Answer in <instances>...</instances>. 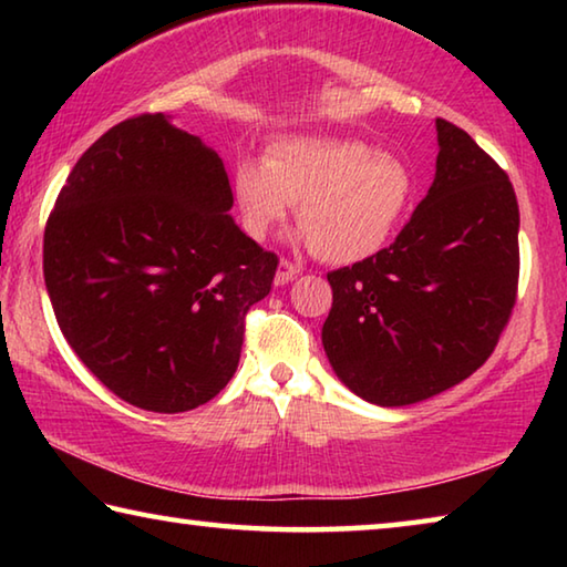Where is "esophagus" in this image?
<instances>
[{"mask_svg": "<svg viewBox=\"0 0 567 567\" xmlns=\"http://www.w3.org/2000/svg\"><path fill=\"white\" fill-rule=\"evenodd\" d=\"M300 275V265L295 262H287L282 260L280 267H277V275H275V285H287L290 280H295V277Z\"/></svg>", "mask_w": 567, "mask_h": 567, "instance_id": "34e87169", "label": "esophagus"}]
</instances>
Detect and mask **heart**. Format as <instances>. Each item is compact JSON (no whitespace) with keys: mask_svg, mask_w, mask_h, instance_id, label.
Masks as SVG:
<instances>
[{"mask_svg":"<svg viewBox=\"0 0 567 567\" xmlns=\"http://www.w3.org/2000/svg\"><path fill=\"white\" fill-rule=\"evenodd\" d=\"M415 179L395 155L358 140L287 137L265 162L235 169V197L245 233L262 243L290 207L324 262L348 265L388 245L405 217Z\"/></svg>","mask_w":567,"mask_h":567,"instance_id":"b5f03b06","label":"heart"}]
</instances>
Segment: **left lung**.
<instances>
[{
    "label": "left lung",
    "instance_id": "8db88e82",
    "mask_svg": "<svg viewBox=\"0 0 567 567\" xmlns=\"http://www.w3.org/2000/svg\"><path fill=\"white\" fill-rule=\"evenodd\" d=\"M437 169L395 243L328 272L322 344L354 395L412 405L491 358L511 320L520 247L515 189L465 130L437 120Z\"/></svg>",
    "mask_w": 567,
    "mask_h": 567
}]
</instances>
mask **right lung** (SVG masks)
<instances>
[{"instance_id":"obj_1","label":"right lung","mask_w":567,"mask_h":567,"mask_svg":"<svg viewBox=\"0 0 567 567\" xmlns=\"http://www.w3.org/2000/svg\"><path fill=\"white\" fill-rule=\"evenodd\" d=\"M223 159L162 112L76 159L44 227V282L76 358L152 412L205 405L233 380L277 255L235 225Z\"/></svg>"}]
</instances>
